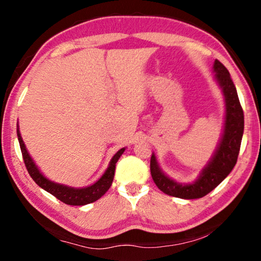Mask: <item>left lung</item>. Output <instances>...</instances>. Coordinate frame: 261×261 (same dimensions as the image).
Wrapping results in <instances>:
<instances>
[{
    "instance_id": "1",
    "label": "left lung",
    "mask_w": 261,
    "mask_h": 261,
    "mask_svg": "<svg viewBox=\"0 0 261 261\" xmlns=\"http://www.w3.org/2000/svg\"><path fill=\"white\" fill-rule=\"evenodd\" d=\"M214 78L224 98L223 132L218 147L207 165L202 168L199 176L191 183H179L163 173L159 166L155 154L151 158V175L156 187L168 196L182 199H198L214 190L230 174L237 162L243 132H244V114L238 100L236 87L227 68L215 60L213 65Z\"/></svg>"
}]
</instances>
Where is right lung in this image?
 Instances as JSON below:
<instances>
[{
	"mask_svg": "<svg viewBox=\"0 0 261 261\" xmlns=\"http://www.w3.org/2000/svg\"><path fill=\"white\" fill-rule=\"evenodd\" d=\"M17 136H18L19 146L21 149V154H23L26 169H28L30 176L33 178L34 182L41 189L46 190L47 192H49L53 196L56 197L57 199L61 200L62 202L72 206H83L91 204V202H94L95 200L100 199V198L108 191L114 179L116 162L118 161V159L121 158L123 152L125 151V148L123 147L115 154L112 158V160H110L109 166L107 169H106L103 175L101 176L95 183L88 185V187L85 188H72L64 184L55 183L49 178H47L46 176L41 173L38 166L35 165L32 156L30 155L28 148H26L23 141V138H21L20 136L19 126H17Z\"/></svg>",
	"mask_w": 261,
	"mask_h": 261,
	"instance_id": "right-lung-1",
	"label": "right lung"
}]
</instances>
